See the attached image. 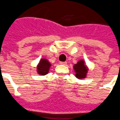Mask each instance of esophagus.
Instances as JSON below:
<instances>
[{"instance_id":"34e87169","label":"esophagus","mask_w":120,"mask_h":120,"mask_svg":"<svg viewBox=\"0 0 120 120\" xmlns=\"http://www.w3.org/2000/svg\"><path fill=\"white\" fill-rule=\"evenodd\" d=\"M67 62H63V61H61L60 62V64L61 65H67Z\"/></svg>"}]
</instances>
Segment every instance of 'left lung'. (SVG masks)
Segmentation results:
<instances>
[{
	"label": "left lung",
	"mask_w": 120,
	"mask_h": 120,
	"mask_svg": "<svg viewBox=\"0 0 120 120\" xmlns=\"http://www.w3.org/2000/svg\"><path fill=\"white\" fill-rule=\"evenodd\" d=\"M74 69L76 72V77L78 79H84L86 77L88 69L84 65V62L82 60L78 61L77 64L74 65Z\"/></svg>",
	"instance_id": "1"
}]
</instances>
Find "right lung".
Returning <instances> with one entry per match:
<instances>
[{
    "instance_id": "obj_1",
    "label": "right lung",
    "mask_w": 120,
    "mask_h": 120,
    "mask_svg": "<svg viewBox=\"0 0 120 120\" xmlns=\"http://www.w3.org/2000/svg\"><path fill=\"white\" fill-rule=\"evenodd\" d=\"M51 64L49 62L45 59H41L39 61V65H38V72L39 75H45L48 73L50 68Z\"/></svg>"
}]
</instances>
